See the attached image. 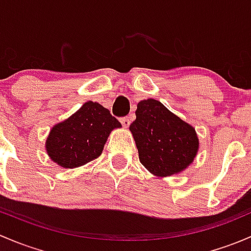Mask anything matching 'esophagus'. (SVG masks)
<instances>
[{
	"label": "esophagus",
	"mask_w": 251,
	"mask_h": 251,
	"mask_svg": "<svg viewBox=\"0 0 251 251\" xmlns=\"http://www.w3.org/2000/svg\"><path fill=\"white\" fill-rule=\"evenodd\" d=\"M121 123L125 128H128L129 125H130V120H129V117H122L121 118Z\"/></svg>",
	"instance_id": "1"
}]
</instances>
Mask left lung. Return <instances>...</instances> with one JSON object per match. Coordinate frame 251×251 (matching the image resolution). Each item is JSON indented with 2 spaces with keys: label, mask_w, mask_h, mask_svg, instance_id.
<instances>
[{
  "label": "left lung",
  "mask_w": 251,
  "mask_h": 251,
  "mask_svg": "<svg viewBox=\"0 0 251 251\" xmlns=\"http://www.w3.org/2000/svg\"><path fill=\"white\" fill-rule=\"evenodd\" d=\"M130 129L141 164L158 177L177 174L195 159L200 140L195 128L170 112L161 101L143 100Z\"/></svg>",
  "instance_id": "8db88e82"
}]
</instances>
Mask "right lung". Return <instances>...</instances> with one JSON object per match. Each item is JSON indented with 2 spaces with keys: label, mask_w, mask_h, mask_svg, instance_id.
Instances as JSON below:
<instances>
[{
  "label": "right lung",
  "mask_w": 251,
  "mask_h": 251,
  "mask_svg": "<svg viewBox=\"0 0 251 251\" xmlns=\"http://www.w3.org/2000/svg\"><path fill=\"white\" fill-rule=\"evenodd\" d=\"M121 123L98 102L88 101L68 120L51 128L46 151L61 168H77L98 158L108 135Z\"/></svg>",
  "instance_id": "add662e5"
}]
</instances>
